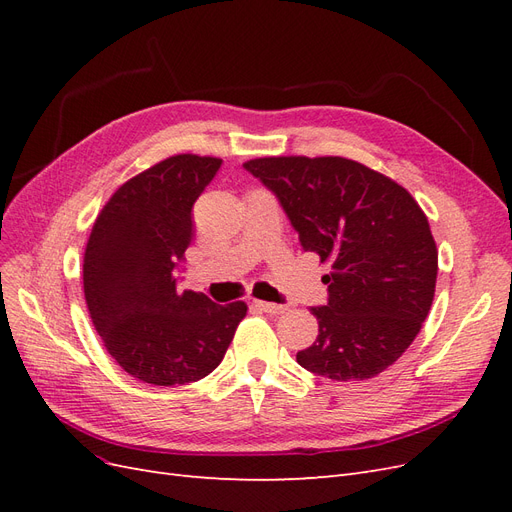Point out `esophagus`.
Returning a JSON list of instances; mask_svg holds the SVG:
<instances>
[{
  "label": "esophagus",
  "instance_id": "esophagus-1",
  "mask_svg": "<svg viewBox=\"0 0 512 512\" xmlns=\"http://www.w3.org/2000/svg\"><path fill=\"white\" fill-rule=\"evenodd\" d=\"M254 305L258 309H262V312H265V314H273V316L284 314L286 309H288L286 305H277V303H269V301H254Z\"/></svg>",
  "mask_w": 512,
  "mask_h": 512
}]
</instances>
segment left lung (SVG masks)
Wrapping results in <instances>:
<instances>
[{"instance_id":"1","label":"left lung","mask_w":512,"mask_h":512,"mask_svg":"<svg viewBox=\"0 0 512 512\" xmlns=\"http://www.w3.org/2000/svg\"><path fill=\"white\" fill-rule=\"evenodd\" d=\"M275 192L305 252L331 273L312 307L316 342L297 363L337 382L374 378L408 350L427 318L438 247L427 215L397 181L339 156H273L243 164Z\"/></svg>"}]
</instances>
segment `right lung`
<instances>
[{"instance_id": "right-lung-1", "label": "right lung", "mask_w": 512, "mask_h": 512, "mask_svg": "<svg viewBox=\"0 0 512 512\" xmlns=\"http://www.w3.org/2000/svg\"><path fill=\"white\" fill-rule=\"evenodd\" d=\"M222 160L170 156L128 179L98 213L83 256L89 318L132 378L188 384L224 359L247 305L179 292L175 267L194 235L192 207Z\"/></svg>"}]
</instances>
